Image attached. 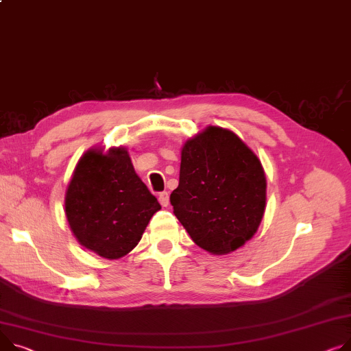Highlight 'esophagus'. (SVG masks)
Listing matches in <instances>:
<instances>
[{
	"label": "esophagus",
	"mask_w": 351,
	"mask_h": 351,
	"mask_svg": "<svg viewBox=\"0 0 351 351\" xmlns=\"http://www.w3.org/2000/svg\"><path fill=\"white\" fill-rule=\"evenodd\" d=\"M158 199H159L160 206H163V207H167L169 204V193L168 192H160Z\"/></svg>",
	"instance_id": "34e87169"
}]
</instances>
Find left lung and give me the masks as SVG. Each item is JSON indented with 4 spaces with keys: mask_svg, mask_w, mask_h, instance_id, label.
<instances>
[{
    "mask_svg": "<svg viewBox=\"0 0 351 351\" xmlns=\"http://www.w3.org/2000/svg\"><path fill=\"white\" fill-rule=\"evenodd\" d=\"M267 180L256 155L228 130L208 127L182 149L173 215L192 240L212 254L248 241L263 220Z\"/></svg>",
    "mask_w": 351,
    "mask_h": 351,
    "instance_id": "1",
    "label": "left lung"
}]
</instances>
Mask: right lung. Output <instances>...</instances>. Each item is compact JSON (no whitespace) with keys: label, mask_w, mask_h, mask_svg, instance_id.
<instances>
[{"label":"right lung","mask_w":351,"mask_h":351,"mask_svg":"<svg viewBox=\"0 0 351 351\" xmlns=\"http://www.w3.org/2000/svg\"><path fill=\"white\" fill-rule=\"evenodd\" d=\"M64 207L79 243L115 260L141 240L160 204L135 173L128 152L111 148L107 155L90 149L79 160Z\"/></svg>","instance_id":"obj_1"}]
</instances>
